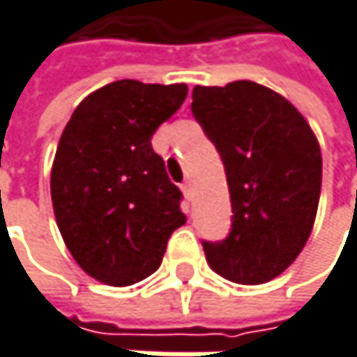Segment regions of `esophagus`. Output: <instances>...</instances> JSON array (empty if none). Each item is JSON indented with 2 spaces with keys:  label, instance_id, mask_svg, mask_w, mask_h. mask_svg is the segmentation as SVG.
Returning <instances> with one entry per match:
<instances>
[{
  "label": "esophagus",
  "instance_id": "1",
  "mask_svg": "<svg viewBox=\"0 0 357 357\" xmlns=\"http://www.w3.org/2000/svg\"><path fill=\"white\" fill-rule=\"evenodd\" d=\"M181 192H183L185 200H192V183L190 181H183L181 183Z\"/></svg>",
  "mask_w": 357,
  "mask_h": 357
}]
</instances>
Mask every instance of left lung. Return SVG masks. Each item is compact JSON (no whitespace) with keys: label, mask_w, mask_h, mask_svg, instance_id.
<instances>
[{"label":"left lung","mask_w":357,"mask_h":357,"mask_svg":"<svg viewBox=\"0 0 357 357\" xmlns=\"http://www.w3.org/2000/svg\"><path fill=\"white\" fill-rule=\"evenodd\" d=\"M192 114L216 146L231 194V231L202 241L211 268L237 284H264L303 251L317 216L319 143L286 98L253 82L196 85Z\"/></svg>","instance_id":"8db88e82"}]
</instances>
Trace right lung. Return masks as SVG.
<instances>
[{
    "mask_svg": "<svg viewBox=\"0 0 357 357\" xmlns=\"http://www.w3.org/2000/svg\"><path fill=\"white\" fill-rule=\"evenodd\" d=\"M185 96V83L120 79L87 96L61 135L50 174L54 218L82 270L104 284L153 274L185 222L183 196L151 145Z\"/></svg>",
    "mask_w": 357,
    "mask_h": 357,
    "instance_id": "add662e5",
    "label": "right lung"
}]
</instances>
